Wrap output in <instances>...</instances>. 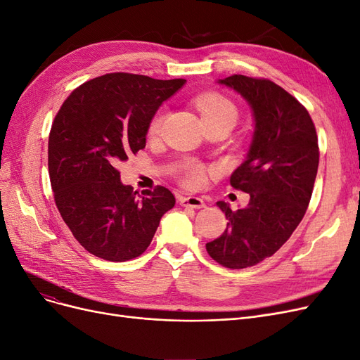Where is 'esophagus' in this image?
<instances>
[{
    "mask_svg": "<svg viewBox=\"0 0 360 360\" xmlns=\"http://www.w3.org/2000/svg\"><path fill=\"white\" fill-rule=\"evenodd\" d=\"M179 203L184 207H193V209H202V207H205V202L202 200V198L200 197H194V195H191V197H181Z\"/></svg>",
    "mask_w": 360,
    "mask_h": 360,
    "instance_id": "obj_1",
    "label": "esophagus"
}]
</instances>
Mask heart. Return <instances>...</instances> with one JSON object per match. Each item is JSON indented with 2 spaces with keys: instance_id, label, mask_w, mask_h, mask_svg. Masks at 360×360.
<instances>
[{
  "instance_id": "1",
  "label": "heart",
  "mask_w": 360,
  "mask_h": 360,
  "mask_svg": "<svg viewBox=\"0 0 360 360\" xmlns=\"http://www.w3.org/2000/svg\"><path fill=\"white\" fill-rule=\"evenodd\" d=\"M195 106L197 110L200 111L202 118L205 124L209 123H219V122H227L236 124L237 122V108L236 105L222 95H218V93H206V95L198 96L195 99ZM163 120L165 114L163 112H157L148 124V135L150 136H157L160 130H162L163 126ZM205 179V172L200 166L191 165L184 172L182 181L185 185L188 187H198L202 185Z\"/></svg>"
}]
</instances>
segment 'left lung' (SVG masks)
Returning a JSON list of instances; mask_svg holds the SVG:
<instances>
[{
    "label": "left lung",
    "mask_w": 360,
    "mask_h": 360,
    "mask_svg": "<svg viewBox=\"0 0 360 360\" xmlns=\"http://www.w3.org/2000/svg\"><path fill=\"white\" fill-rule=\"evenodd\" d=\"M246 99L255 130L246 160L230 178L250 195L245 209L218 207L227 229L206 243L207 254L227 269L252 267L281 249L309 207L319 166V145L309 111L267 78L231 75L219 79Z\"/></svg>",
    "instance_id": "left-lung-1"
}]
</instances>
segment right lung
<instances>
[{"instance_id": "1", "label": "right lung", "mask_w": 360, "mask_h": 360, "mask_svg": "<svg viewBox=\"0 0 360 360\" xmlns=\"http://www.w3.org/2000/svg\"><path fill=\"white\" fill-rule=\"evenodd\" d=\"M185 84L114 72L77 87L49 135V175L55 203L90 254L123 262L142 255L175 195L158 185L142 195L120 181L117 165L145 148L158 106Z\"/></svg>"}]
</instances>
